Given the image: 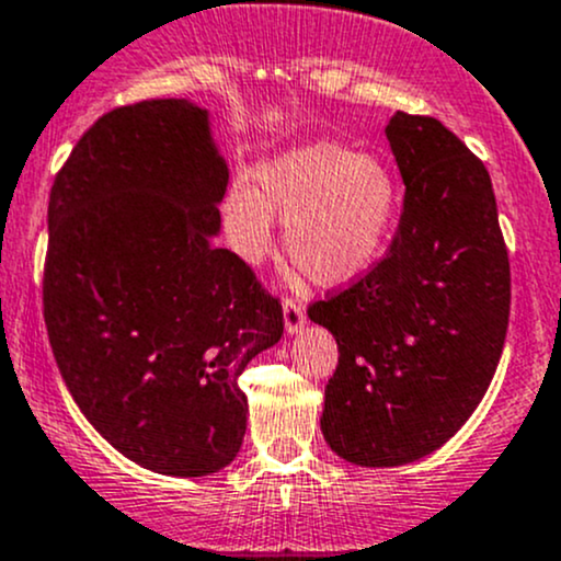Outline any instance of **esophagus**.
<instances>
[{
  "instance_id": "34e87169",
  "label": "esophagus",
  "mask_w": 561,
  "mask_h": 561,
  "mask_svg": "<svg viewBox=\"0 0 561 561\" xmlns=\"http://www.w3.org/2000/svg\"><path fill=\"white\" fill-rule=\"evenodd\" d=\"M282 311H285V330L290 335L298 333V330L306 325V309L298 304L296 298H285V304H282Z\"/></svg>"
}]
</instances>
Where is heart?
Instances as JSON below:
<instances>
[{"label": "heart", "instance_id": "heart-1", "mask_svg": "<svg viewBox=\"0 0 561 561\" xmlns=\"http://www.w3.org/2000/svg\"><path fill=\"white\" fill-rule=\"evenodd\" d=\"M394 176L374 152L339 141H309L257 167L255 187L226 198L233 252L261 263L285 220V252L314 285L341 287L374 268L394 220Z\"/></svg>", "mask_w": 561, "mask_h": 561}]
</instances>
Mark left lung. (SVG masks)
Segmentation results:
<instances>
[{
    "label": "left lung",
    "mask_w": 561,
    "mask_h": 561,
    "mask_svg": "<svg viewBox=\"0 0 561 561\" xmlns=\"http://www.w3.org/2000/svg\"><path fill=\"white\" fill-rule=\"evenodd\" d=\"M403 176L387 255L309 306L339 344L322 435L341 459L398 468L446 444L481 403L511 311V265L486 167L435 117L385 128Z\"/></svg>",
    "instance_id": "obj_1"
}]
</instances>
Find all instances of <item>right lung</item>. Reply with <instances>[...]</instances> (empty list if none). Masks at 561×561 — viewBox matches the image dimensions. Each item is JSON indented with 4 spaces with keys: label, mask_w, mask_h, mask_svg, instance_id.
I'll return each mask as SVG.
<instances>
[{
    "label": "right lung",
    "mask_w": 561,
    "mask_h": 561,
    "mask_svg": "<svg viewBox=\"0 0 561 561\" xmlns=\"http://www.w3.org/2000/svg\"><path fill=\"white\" fill-rule=\"evenodd\" d=\"M226 185L209 112L150 99L99 117L50 187L53 357L102 438L163 476L233 462L247 430L239 376L285 330L279 300L215 247Z\"/></svg>",
    "instance_id": "add662e5"
}]
</instances>
